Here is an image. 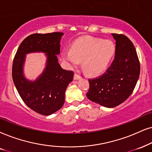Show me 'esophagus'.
I'll return each mask as SVG.
<instances>
[{"mask_svg":"<svg viewBox=\"0 0 152 152\" xmlns=\"http://www.w3.org/2000/svg\"><path fill=\"white\" fill-rule=\"evenodd\" d=\"M74 80H78V79H80V78H81V76L77 74H75L74 76Z\"/></svg>","mask_w":152,"mask_h":152,"instance_id":"1","label":"esophagus"}]
</instances>
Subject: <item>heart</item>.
Returning <instances> with one entry per match:
<instances>
[{
  "label": "heart",
  "mask_w": 152,
  "mask_h": 152,
  "mask_svg": "<svg viewBox=\"0 0 152 152\" xmlns=\"http://www.w3.org/2000/svg\"><path fill=\"white\" fill-rule=\"evenodd\" d=\"M116 51V44L110 40L84 37L75 41L71 50H63L62 56L71 66L83 60V68L88 74L97 75L108 68Z\"/></svg>",
  "instance_id": "1"
}]
</instances>
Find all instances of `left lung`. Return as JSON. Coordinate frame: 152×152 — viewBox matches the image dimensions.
I'll return each instance as SVG.
<instances>
[{
    "label": "left lung",
    "mask_w": 152,
    "mask_h": 152,
    "mask_svg": "<svg viewBox=\"0 0 152 152\" xmlns=\"http://www.w3.org/2000/svg\"><path fill=\"white\" fill-rule=\"evenodd\" d=\"M116 40L114 59L106 72L88 79L90 100L109 108L126 101L133 92L140 72L137 52L132 41L124 34H112Z\"/></svg>",
    "instance_id": "1"
}]
</instances>
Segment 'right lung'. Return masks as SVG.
Here are the masks:
<instances>
[{
  "mask_svg": "<svg viewBox=\"0 0 152 152\" xmlns=\"http://www.w3.org/2000/svg\"><path fill=\"white\" fill-rule=\"evenodd\" d=\"M63 34L53 32L28 36L20 44L13 59L12 79L19 95L30 109L45 116L62 108L65 91L74 77L72 71L61 67L56 55L60 53ZM33 51L45 52L47 62L43 74L34 82H29L23 75V65L25 55Z\"/></svg>",
  "mask_w": 152,
  "mask_h": 152,
  "instance_id": "right-lung-1",
  "label": "right lung"
}]
</instances>
